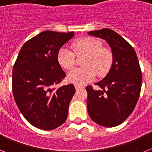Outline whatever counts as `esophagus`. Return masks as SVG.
<instances>
[{
    "label": "esophagus",
    "instance_id": "1",
    "mask_svg": "<svg viewBox=\"0 0 152 152\" xmlns=\"http://www.w3.org/2000/svg\"><path fill=\"white\" fill-rule=\"evenodd\" d=\"M84 88V86L77 85V84H76V85H75V89L77 90V91H78V90H80V89H82V88Z\"/></svg>",
    "mask_w": 152,
    "mask_h": 152
}]
</instances>
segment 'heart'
Here are the masks:
<instances>
[{
    "mask_svg": "<svg viewBox=\"0 0 152 152\" xmlns=\"http://www.w3.org/2000/svg\"><path fill=\"white\" fill-rule=\"evenodd\" d=\"M73 49L77 56L85 55L82 64L84 66L76 68L70 72L68 80L75 84L82 85L96 77L105 76L110 70L113 56L110 51L102 47V43L91 37L77 39L73 43ZM57 59L63 68L71 70L75 65V57L70 49L62 47L58 50Z\"/></svg>",
    "mask_w": 152,
    "mask_h": 152,
    "instance_id": "1",
    "label": "heart"
}]
</instances>
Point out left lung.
Masks as SVG:
<instances>
[{"label":"left lung","mask_w":152,"mask_h":152,"mask_svg":"<svg viewBox=\"0 0 152 152\" xmlns=\"http://www.w3.org/2000/svg\"><path fill=\"white\" fill-rule=\"evenodd\" d=\"M88 33L105 40L113 54L110 72L95 84L102 90L86 88L88 114L98 125L114 127L129 117L139 100L142 80L139 60L133 47L115 31L105 28Z\"/></svg>","instance_id":"obj_1"}]
</instances>
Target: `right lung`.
Listing matches in <instances>:
<instances>
[{"mask_svg": "<svg viewBox=\"0 0 152 152\" xmlns=\"http://www.w3.org/2000/svg\"><path fill=\"white\" fill-rule=\"evenodd\" d=\"M74 36V32L43 31L23 44L13 65L14 100L25 119L40 129H55L68 117L75 87L54 86L66 76L58 61V52Z\"/></svg>", "mask_w": 152, "mask_h": 152, "instance_id": "obj_1", "label": "right lung"}]
</instances>
